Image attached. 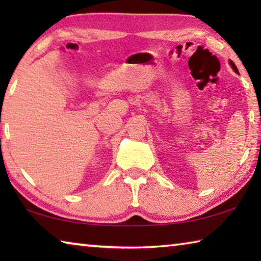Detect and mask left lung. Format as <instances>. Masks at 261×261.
<instances>
[{
	"label": "left lung",
	"mask_w": 261,
	"mask_h": 261,
	"mask_svg": "<svg viewBox=\"0 0 261 261\" xmlns=\"http://www.w3.org/2000/svg\"><path fill=\"white\" fill-rule=\"evenodd\" d=\"M229 64H230V67L232 68V70H233V71H235L236 73H238V70H237V68H236V65H235V63H233V62L230 60V61H229Z\"/></svg>",
	"instance_id": "1"
}]
</instances>
